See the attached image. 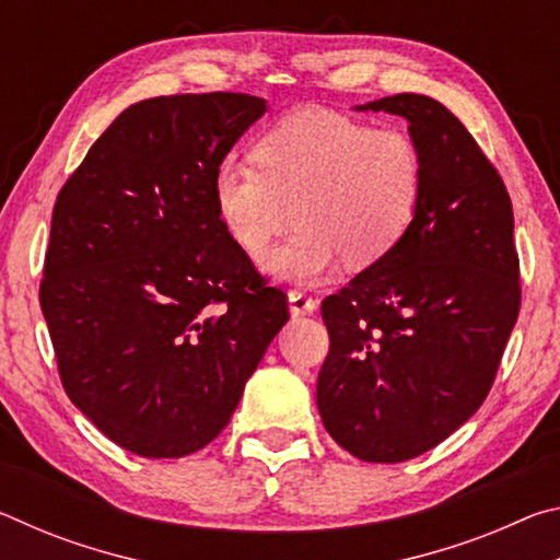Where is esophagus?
Segmentation results:
<instances>
[{
	"label": "esophagus",
	"instance_id": "esophagus-1",
	"mask_svg": "<svg viewBox=\"0 0 560 560\" xmlns=\"http://www.w3.org/2000/svg\"><path fill=\"white\" fill-rule=\"evenodd\" d=\"M289 311H291L293 318L311 316L316 311V301L306 296L303 291H289Z\"/></svg>",
	"mask_w": 560,
	"mask_h": 560
}]
</instances>
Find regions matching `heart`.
<instances>
[{"mask_svg": "<svg viewBox=\"0 0 560 560\" xmlns=\"http://www.w3.org/2000/svg\"><path fill=\"white\" fill-rule=\"evenodd\" d=\"M254 163L212 175L217 214L242 252L261 257L299 220L264 269L281 281L320 283L340 264L368 269L405 240L422 197V158L393 128L301 108L254 145Z\"/></svg>", "mask_w": 560, "mask_h": 560, "instance_id": "b5f03b06", "label": "heart"}]
</instances>
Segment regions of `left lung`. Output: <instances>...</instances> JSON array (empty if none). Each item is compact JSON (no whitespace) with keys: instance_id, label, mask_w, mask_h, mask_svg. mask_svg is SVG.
I'll return each instance as SVG.
<instances>
[{"instance_id":"1","label":"left lung","mask_w":560,"mask_h":560,"mask_svg":"<svg viewBox=\"0 0 560 560\" xmlns=\"http://www.w3.org/2000/svg\"><path fill=\"white\" fill-rule=\"evenodd\" d=\"M355 110L407 120L422 197L395 252L320 306L330 350L316 402L340 447L395 464L438 447L489 395L521 303L514 212L440 101L397 93Z\"/></svg>"}]
</instances>
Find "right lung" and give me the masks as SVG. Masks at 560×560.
Here are the masks:
<instances>
[{"label":"right lung","instance_id":"1","mask_svg":"<svg viewBox=\"0 0 560 560\" xmlns=\"http://www.w3.org/2000/svg\"><path fill=\"white\" fill-rule=\"evenodd\" d=\"M264 113L246 93L132 103L56 197L39 301L61 383L140 457L210 444L289 320L212 197L214 170Z\"/></svg>","mask_w":560,"mask_h":560}]
</instances>
